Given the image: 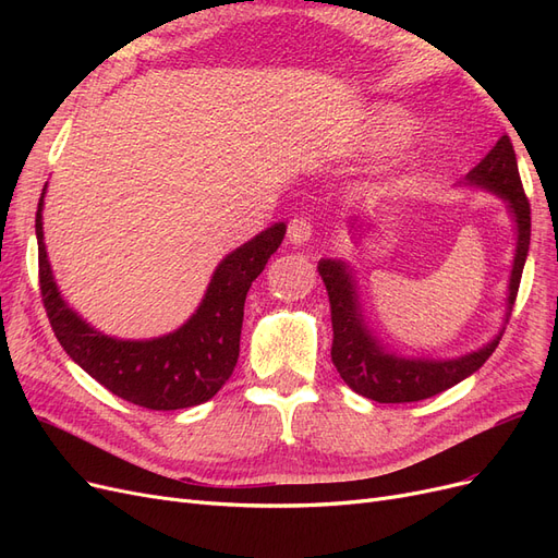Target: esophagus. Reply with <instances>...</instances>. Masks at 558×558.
<instances>
[{"label": "esophagus", "instance_id": "obj_1", "mask_svg": "<svg viewBox=\"0 0 558 558\" xmlns=\"http://www.w3.org/2000/svg\"><path fill=\"white\" fill-rule=\"evenodd\" d=\"M314 238V226L307 221V218L295 216L289 223V242L295 246H305Z\"/></svg>", "mask_w": 558, "mask_h": 558}]
</instances>
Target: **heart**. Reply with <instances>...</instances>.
<instances>
[{
  "label": "heart",
  "instance_id": "b5f03b06",
  "mask_svg": "<svg viewBox=\"0 0 558 558\" xmlns=\"http://www.w3.org/2000/svg\"><path fill=\"white\" fill-rule=\"evenodd\" d=\"M410 134H412V123L402 113L388 111V113L381 116L379 144L384 148H396V146L404 144V142L410 140Z\"/></svg>",
  "mask_w": 558,
  "mask_h": 558
}]
</instances>
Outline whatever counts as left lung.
<instances>
[{
    "instance_id": "obj_1",
    "label": "left lung",
    "mask_w": 558,
    "mask_h": 558,
    "mask_svg": "<svg viewBox=\"0 0 558 558\" xmlns=\"http://www.w3.org/2000/svg\"><path fill=\"white\" fill-rule=\"evenodd\" d=\"M463 183L498 195L514 223L517 244L508 283V310H505V324H508L531 244V205L526 193H523L514 146L508 134H502L477 167H472ZM353 221H359V218H353ZM349 228L353 230L363 226L349 221ZM318 275L324 279L330 298L332 363L349 388L375 402H416L447 391L472 373H477L496 351L505 330L502 328L482 349L456 359L400 356V353L381 344L379 337L365 324L353 269L344 260L320 258Z\"/></svg>"
}]
</instances>
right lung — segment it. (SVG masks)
Returning a JSON list of instances; mask_svg holds the SVG:
<instances>
[{
  "label": "right lung",
  "instance_id": "add662e5",
  "mask_svg": "<svg viewBox=\"0 0 558 558\" xmlns=\"http://www.w3.org/2000/svg\"><path fill=\"white\" fill-rule=\"evenodd\" d=\"M44 193L37 209L39 286L58 342L74 363L118 398L146 410H183L214 398L240 356L244 300L269 256L279 248L286 223H275L234 248L214 269L195 314L172 332L150 340H118L99 332L66 305L44 244Z\"/></svg>",
  "mask_w": 558,
  "mask_h": 558
}]
</instances>
